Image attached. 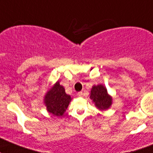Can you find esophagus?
I'll return each instance as SVG.
<instances>
[{"mask_svg": "<svg viewBox=\"0 0 153 153\" xmlns=\"http://www.w3.org/2000/svg\"><path fill=\"white\" fill-rule=\"evenodd\" d=\"M78 96H80V97L83 96V93H82V92H78Z\"/></svg>", "mask_w": 153, "mask_h": 153, "instance_id": "34e87169", "label": "esophagus"}]
</instances>
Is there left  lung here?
Returning <instances> with one entry per match:
<instances>
[{
  "label": "left lung",
  "mask_w": 153,
  "mask_h": 153,
  "mask_svg": "<svg viewBox=\"0 0 153 153\" xmlns=\"http://www.w3.org/2000/svg\"><path fill=\"white\" fill-rule=\"evenodd\" d=\"M90 98L101 111L108 109L112 104V98L108 94L107 89L102 84L92 87Z\"/></svg>",
  "instance_id": "obj_1"
}]
</instances>
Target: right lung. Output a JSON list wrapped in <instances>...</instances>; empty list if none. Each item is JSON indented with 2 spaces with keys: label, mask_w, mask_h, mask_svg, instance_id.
I'll return each mask as SVG.
<instances>
[{
  "label": "right lung",
  "mask_w": 153,
  "mask_h": 153,
  "mask_svg": "<svg viewBox=\"0 0 153 153\" xmlns=\"http://www.w3.org/2000/svg\"><path fill=\"white\" fill-rule=\"evenodd\" d=\"M71 96L65 92V89L59 81L46 93L44 99L47 110L54 116H63L71 101Z\"/></svg>",
  "instance_id": "right-lung-1"
}]
</instances>
